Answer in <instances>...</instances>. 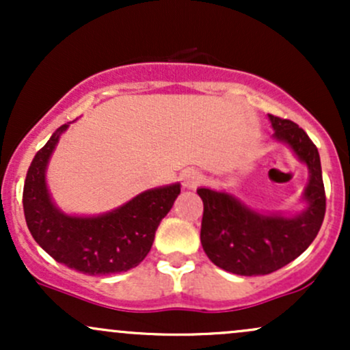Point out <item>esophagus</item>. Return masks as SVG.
<instances>
[{
  "instance_id": "34e87169",
  "label": "esophagus",
  "mask_w": 350,
  "mask_h": 350,
  "mask_svg": "<svg viewBox=\"0 0 350 350\" xmlns=\"http://www.w3.org/2000/svg\"><path fill=\"white\" fill-rule=\"evenodd\" d=\"M202 179H204L202 174H200L199 171L187 170L183 176V184H184V187H187V189H196L198 186H200Z\"/></svg>"
}]
</instances>
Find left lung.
Returning a JSON list of instances; mask_svg holds the SVG:
<instances>
[{"instance_id": "obj_1", "label": "left lung", "mask_w": 350, "mask_h": 350, "mask_svg": "<svg viewBox=\"0 0 350 350\" xmlns=\"http://www.w3.org/2000/svg\"><path fill=\"white\" fill-rule=\"evenodd\" d=\"M275 138L308 164V208L296 217L262 215L226 192L198 189L204 202L200 243L211 262L235 275H268L293 262L316 239L326 214L321 159L306 131L291 120L268 115Z\"/></svg>"}]
</instances>
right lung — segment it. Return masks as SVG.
<instances>
[{
	"instance_id": "add662e5",
	"label": "right lung",
	"mask_w": 350,
	"mask_h": 350,
	"mask_svg": "<svg viewBox=\"0 0 350 350\" xmlns=\"http://www.w3.org/2000/svg\"><path fill=\"white\" fill-rule=\"evenodd\" d=\"M62 124L36 152L23 189L27 228L55 262L83 275L128 271L151 250L156 228L179 196V184L151 189L124 206L98 217H72L55 208L46 187V166Z\"/></svg>"
}]
</instances>
